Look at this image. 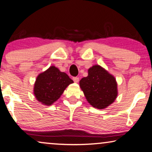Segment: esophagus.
<instances>
[{"label": "esophagus", "mask_w": 152, "mask_h": 152, "mask_svg": "<svg viewBox=\"0 0 152 152\" xmlns=\"http://www.w3.org/2000/svg\"><path fill=\"white\" fill-rule=\"evenodd\" d=\"M73 80H74L75 83H78V81H79V78L74 77V78H73Z\"/></svg>", "instance_id": "34e87169"}]
</instances>
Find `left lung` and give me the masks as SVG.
<instances>
[{
	"instance_id": "left-lung-1",
	"label": "left lung",
	"mask_w": 152,
	"mask_h": 152,
	"mask_svg": "<svg viewBox=\"0 0 152 152\" xmlns=\"http://www.w3.org/2000/svg\"><path fill=\"white\" fill-rule=\"evenodd\" d=\"M79 83L87 101L94 108H106L116 99V79L99 65L89 69L88 76L83 78Z\"/></svg>"
}]
</instances>
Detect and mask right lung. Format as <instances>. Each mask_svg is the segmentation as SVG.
<instances>
[{"mask_svg": "<svg viewBox=\"0 0 152 152\" xmlns=\"http://www.w3.org/2000/svg\"><path fill=\"white\" fill-rule=\"evenodd\" d=\"M73 83L66 73L60 72L55 66H50L37 76L34 85V94L41 104L50 106Z\"/></svg>", "mask_w": 152, "mask_h": 152, "instance_id": "right-lung-1", "label": "right lung"}]
</instances>
